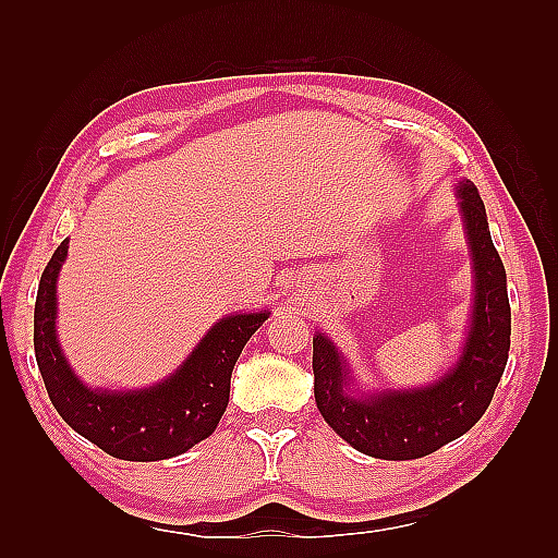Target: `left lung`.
<instances>
[{
	"label": "left lung",
	"instance_id": "8db88e82",
	"mask_svg": "<svg viewBox=\"0 0 558 558\" xmlns=\"http://www.w3.org/2000/svg\"><path fill=\"white\" fill-rule=\"evenodd\" d=\"M460 206L475 260L477 298L468 345L441 381L410 393L350 398L342 393L345 362L326 336L314 338V396L324 420L360 453L384 460L429 456L470 432L487 412L511 350V304L506 270L489 234L487 210L475 184H460Z\"/></svg>",
	"mask_w": 558,
	"mask_h": 558
}]
</instances>
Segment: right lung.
Listing matches in <instances>:
<instances>
[{"label":"right lung","mask_w":558,"mask_h":558,"mask_svg":"<svg viewBox=\"0 0 558 558\" xmlns=\"http://www.w3.org/2000/svg\"><path fill=\"white\" fill-rule=\"evenodd\" d=\"M66 240L43 270L33 314V345L54 410L71 429L120 460H165L216 432L230 400V376L246 340L268 314H236L208 330L192 357L165 384L136 393H96L71 374L54 336V282Z\"/></svg>","instance_id":"1"}]
</instances>
